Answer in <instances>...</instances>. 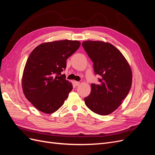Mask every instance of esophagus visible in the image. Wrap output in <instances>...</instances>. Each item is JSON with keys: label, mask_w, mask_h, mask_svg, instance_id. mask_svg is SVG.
I'll use <instances>...</instances> for the list:
<instances>
[{"label": "esophagus", "mask_w": 155, "mask_h": 155, "mask_svg": "<svg viewBox=\"0 0 155 155\" xmlns=\"http://www.w3.org/2000/svg\"><path fill=\"white\" fill-rule=\"evenodd\" d=\"M74 84L75 86H78V85H79V84H80V83H79V81H74Z\"/></svg>", "instance_id": "1"}]
</instances>
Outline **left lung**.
<instances>
[{"instance_id": "8db88e82", "label": "left lung", "mask_w": 155, "mask_h": 155, "mask_svg": "<svg viewBox=\"0 0 155 155\" xmlns=\"http://www.w3.org/2000/svg\"><path fill=\"white\" fill-rule=\"evenodd\" d=\"M93 62L100 83H92L91 92L84 98L92 112L108 115L117 109L127 96L132 85V72L120 51L112 45L103 41H87L82 43Z\"/></svg>"}]
</instances>
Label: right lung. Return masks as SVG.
<instances>
[{
	"mask_svg": "<svg viewBox=\"0 0 155 155\" xmlns=\"http://www.w3.org/2000/svg\"><path fill=\"white\" fill-rule=\"evenodd\" d=\"M80 45L78 41L49 42L37 46L30 54L23 72L22 90L39 110L51 114L63 105L72 85L61 72Z\"/></svg>",
	"mask_w": 155,
	"mask_h": 155,
	"instance_id": "obj_1",
	"label": "right lung"
}]
</instances>
